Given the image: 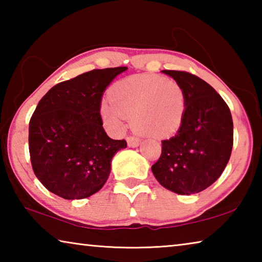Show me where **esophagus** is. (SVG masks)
Here are the masks:
<instances>
[{
    "label": "esophagus",
    "instance_id": "34e87169",
    "mask_svg": "<svg viewBox=\"0 0 262 262\" xmlns=\"http://www.w3.org/2000/svg\"><path fill=\"white\" fill-rule=\"evenodd\" d=\"M140 142H141V140L139 139V137H134V136L127 137V144H128V147H130V148L139 147Z\"/></svg>",
    "mask_w": 262,
    "mask_h": 262
}]
</instances>
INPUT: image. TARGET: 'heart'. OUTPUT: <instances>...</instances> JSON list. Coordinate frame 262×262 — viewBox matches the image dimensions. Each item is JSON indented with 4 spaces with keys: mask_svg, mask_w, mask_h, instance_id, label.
I'll return each instance as SVG.
<instances>
[{
    "mask_svg": "<svg viewBox=\"0 0 262 262\" xmlns=\"http://www.w3.org/2000/svg\"><path fill=\"white\" fill-rule=\"evenodd\" d=\"M101 101L100 114L110 130L120 133L127 119L141 135L163 139L176 134L183 125L186 92L174 79L159 75H137L121 79Z\"/></svg>",
    "mask_w": 262,
    "mask_h": 262,
    "instance_id": "obj_1",
    "label": "heart"
}]
</instances>
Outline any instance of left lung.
I'll use <instances>...</instances> for the list:
<instances>
[{"label":"left lung","instance_id":"1","mask_svg":"<svg viewBox=\"0 0 262 262\" xmlns=\"http://www.w3.org/2000/svg\"><path fill=\"white\" fill-rule=\"evenodd\" d=\"M183 85V125L162 141V155L151 166L163 187L181 195L201 192L220 178L231 156L233 122L229 106L215 89L193 74L162 70Z\"/></svg>","mask_w":262,"mask_h":262}]
</instances>
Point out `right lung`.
Returning a JSON list of instances; mask_svg holds the SVG:
<instances>
[{
  "instance_id": "obj_1",
  "label": "right lung",
  "mask_w": 262,
  "mask_h": 262,
  "mask_svg": "<svg viewBox=\"0 0 262 262\" xmlns=\"http://www.w3.org/2000/svg\"><path fill=\"white\" fill-rule=\"evenodd\" d=\"M127 67L95 69L53 86L29 123L33 172L50 192L81 200L105 185L111 162L125 140H112L103 128L101 97Z\"/></svg>"
}]
</instances>
